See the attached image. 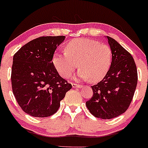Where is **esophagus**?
<instances>
[{"label":"esophagus","instance_id":"esophagus-1","mask_svg":"<svg viewBox=\"0 0 148 148\" xmlns=\"http://www.w3.org/2000/svg\"><path fill=\"white\" fill-rule=\"evenodd\" d=\"M72 86H73V88H80L81 87V85H79V84H72Z\"/></svg>","mask_w":148,"mask_h":148}]
</instances>
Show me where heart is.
Instances as JSON below:
<instances>
[{
	"label": "heart",
	"mask_w": 148,
	"mask_h": 148,
	"mask_svg": "<svg viewBox=\"0 0 148 148\" xmlns=\"http://www.w3.org/2000/svg\"><path fill=\"white\" fill-rule=\"evenodd\" d=\"M112 62L111 47L98 41L79 38L69 41L64 53H55L53 64L62 77L71 76L79 67L77 76L91 82L101 81L109 70Z\"/></svg>",
	"instance_id": "1"
}]
</instances>
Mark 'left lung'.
<instances>
[{"label":"left lung","instance_id":"obj_1","mask_svg":"<svg viewBox=\"0 0 148 148\" xmlns=\"http://www.w3.org/2000/svg\"><path fill=\"white\" fill-rule=\"evenodd\" d=\"M112 62L106 76L92 86L93 95L86 106L95 117L112 119L128 109L137 84V70L132 56L112 37L106 36Z\"/></svg>","mask_w":148,"mask_h":148}]
</instances>
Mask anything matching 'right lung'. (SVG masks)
Masks as SVG:
<instances>
[{"label":"right lung","mask_w":148,"mask_h":148,"mask_svg":"<svg viewBox=\"0 0 148 148\" xmlns=\"http://www.w3.org/2000/svg\"><path fill=\"white\" fill-rule=\"evenodd\" d=\"M64 36H41L16 53L12 67L13 94L23 112L47 117L57 112L72 85L59 75L52 59Z\"/></svg>","instance_id":"right-lung-1"}]
</instances>
